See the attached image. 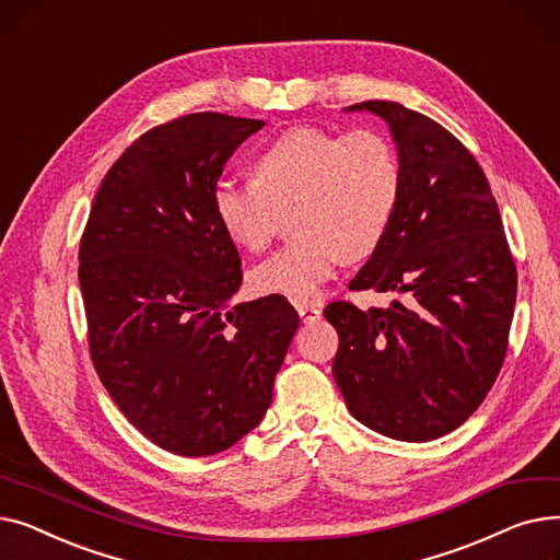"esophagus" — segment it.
I'll use <instances>...</instances> for the list:
<instances>
[{
	"instance_id": "esophagus-1",
	"label": "esophagus",
	"mask_w": 560,
	"mask_h": 560,
	"mask_svg": "<svg viewBox=\"0 0 560 560\" xmlns=\"http://www.w3.org/2000/svg\"><path fill=\"white\" fill-rule=\"evenodd\" d=\"M295 308H298V313H300L304 325H313L315 319H319V313H322V311H319L317 306H313V304H295Z\"/></svg>"
}]
</instances>
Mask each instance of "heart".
Instances as JSON below:
<instances>
[{"instance_id":"heart-1","label":"heart","mask_w":560,"mask_h":560,"mask_svg":"<svg viewBox=\"0 0 560 560\" xmlns=\"http://www.w3.org/2000/svg\"><path fill=\"white\" fill-rule=\"evenodd\" d=\"M399 197V156L384 133L295 127L254 156L252 182L218 184L211 206L226 238L252 254L270 247L292 211L298 238L258 265L252 285L308 304L345 258L361 260L384 245Z\"/></svg>"}]
</instances>
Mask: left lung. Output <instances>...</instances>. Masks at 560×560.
<instances>
[{"label": "left lung", "instance_id": "obj_1", "mask_svg": "<svg viewBox=\"0 0 560 560\" xmlns=\"http://www.w3.org/2000/svg\"><path fill=\"white\" fill-rule=\"evenodd\" d=\"M390 125L401 167L393 226L351 290L406 292L388 308L338 300L334 378L349 413L404 443L458 429L502 370L517 270L477 159L431 117L397 102H361Z\"/></svg>", "mask_w": 560, "mask_h": 560}]
</instances>
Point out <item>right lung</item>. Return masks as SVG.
I'll list each match as a JSON object with an SVG mask.
<instances>
[{"label": "right lung", "instance_id": "add662e5", "mask_svg": "<svg viewBox=\"0 0 560 560\" xmlns=\"http://www.w3.org/2000/svg\"><path fill=\"white\" fill-rule=\"evenodd\" d=\"M262 127L206 110L144 131L106 172L81 235L97 376L144 438L179 456L220 454L262 420L300 327L281 295L229 308L243 260L211 192Z\"/></svg>", "mask_w": 560, "mask_h": 560}]
</instances>
